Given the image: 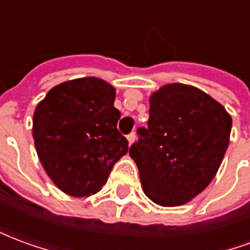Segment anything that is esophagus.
Instances as JSON below:
<instances>
[{
	"label": "esophagus",
	"mask_w": 250,
	"mask_h": 250,
	"mask_svg": "<svg viewBox=\"0 0 250 250\" xmlns=\"http://www.w3.org/2000/svg\"><path fill=\"white\" fill-rule=\"evenodd\" d=\"M127 141H128V143H130V145H132V143H134V141H135V134H134V132L128 134V135H127Z\"/></svg>",
	"instance_id": "1"
}]
</instances>
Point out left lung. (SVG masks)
I'll return each instance as SVG.
<instances>
[{
  "instance_id": "obj_1",
  "label": "left lung",
  "mask_w": 250,
  "mask_h": 250,
  "mask_svg": "<svg viewBox=\"0 0 250 250\" xmlns=\"http://www.w3.org/2000/svg\"><path fill=\"white\" fill-rule=\"evenodd\" d=\"M147 128L130 147L142 188L161 206L191 201L213 181L229 145L230 115L198 88L174 83L150 96Z\"/></svg>"
}]
</instances>
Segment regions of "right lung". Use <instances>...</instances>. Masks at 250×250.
<instances>
[{
  "instance_id": "right-lung-1",
  "label": "right lung",
  "mask_w": 250,
  "mask_h": 250,
  "mask_svg": "<svg viewBox=\"0 0 250 250\" xmlns=\"http://www.w3.org/2000/svg\"><path fill=\"white\" fill-rule=\"evenodd\" d=\"M115 88L98 77L62 83L46 93L33 114V139L53 184L73 197L102 188L114 165L128 151L116 125Z\"/></svg>"
}]
</instances>
